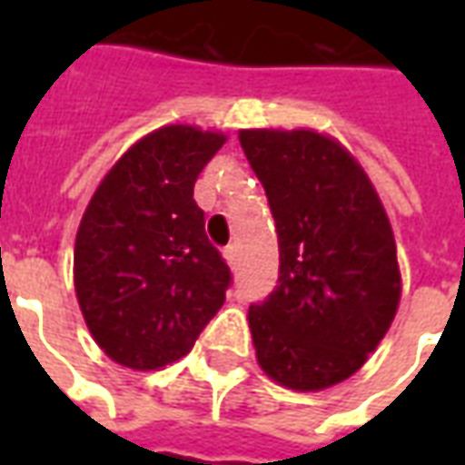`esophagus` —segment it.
<instances>
[{
    "mask_svg": "<svg viewBox=\"0 0 465 465\" xmlns=\"http://www.w3.org/2000/svg\"><path fill=\"white\" fill-rule=\"evenodd\" d=\"M223 259H226L229 266H236V263H239V249H236L233 243H229V246L223 249Z\"/></svg>",
    "mask_w": 465,
    "mask_h": 465,
    "instance_id": "esophagus-1",
    "label": "esophagus"
}]
</instances>
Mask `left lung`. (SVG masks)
Listing matches in <instances>:
<instances>
[{"label": "left lung", "mask_w": 465, "mask_h": 465, "mask_svg": "<svg viewBox=\"0 0 465 465\" xmlns=\"http://www.w3.org/2000/svg\"><path fill=\"white\" fill-rule=\"evenodd\" d=\"M239 142L279 233V286L249 306L256 359L286 389H329L366 363L399 309L389 216L331 136L243 129Z\"/></svg>", "instance_id": "1"}]
</instances>
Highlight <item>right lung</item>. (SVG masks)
Instances as JSON below:
<instances>
[{
	"label": "right lung",
	"instance_id": "1",
	"mask_svg": "<svg viewBox=\"0 0 465 465\" xmlns=\"http://www.w3.org/2000/svg\"><path fill=\"white\" fill-rule=\"evenodd\" d=\"M226 136L186 124L146 134L112 166L74 243V289L94 341L126 369L192 351L232 272L203 232L193 183Z\"/></svg>",
	"mask_w": 465,
	"mask_h": 465
}]
</instances>
